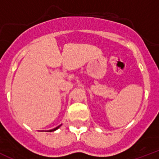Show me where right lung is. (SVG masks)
I'll use <instances>...</instances> for the list:
<instances>
[{"instance_id": "right-lung-1", "label": "right lung", "mask_w": 159, "mask_h": 159, "mask_svg": "<svg viewBox=\"0 0 159 159\" xmlns=\"http://www.w3.org/2000/svg\"><path fill=\"white\" fill-rule=\"evenodd\" d=\"M60 126H61V125H60V126H58V127H56V128H54V129H52V130H48V131H49V132L54 131V130H57V129H58V128H59V127H60Z\"/></svg>"}]
</instances>
